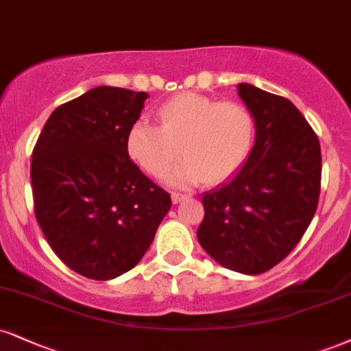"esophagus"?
<instances>
[{
  "mask_svg": "<svg viewBox=\"0 0 351 351\" xmlns=\"http://www.w3.org/2000/svg\"><path fill=\"white\" fill-rule=\"evenodd\" d=\"M186 194H181V193H171V201L173 204H178V202H181L183 199H186Z\"/></svg>",
  "mask_w": 351,
  "mask_h": 351,
  "instance_id": "1",
  "label": "esophagus"
}]
</instances>
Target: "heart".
<instances>
[{
	"instance_id": "b5f03b06",
	"label": "heart",
	"mask_w": 351,
	"mask_h": 351,
	"mask_svg": "<svg viewBox=\"0 0 351 351\" xmlns=\"http://www.w3.org/2000/svg\"><path fill=\"white\" fill-rule=\"evenodd\" d=\"M157 122L135 121L125 135V150L141 170L160 178L181 149L184 160L167 176L175 186L232 178L255 143V119L243 104L219 103L199 93H180L165 101L157 109Z\"/></svg>"
}]
</instances>
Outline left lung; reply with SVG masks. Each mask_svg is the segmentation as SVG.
Returning a JSON list of instances; mask_svg holds the SVG:
<instances>
[{
  "instance_id": "1",
  "label": "left lung",
  "mask_w": 351,
  "mask_h": 351,
  "mask_svg": "<svg viewBox=\"0 0 351 351\" xmlns=\"http://www.w3.org/2000/svg\"><path fill=\"white\" fill-rule=\"evenodd\" d=\"M237 90L255 119V145L234 178L202 196L196 235L223 268L260 274L285 260L309 227L322 157L317 135L289 99L248 83Z\"/></svg>"
}]
</instances>
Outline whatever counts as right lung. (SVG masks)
Returning <instances> with one entry per match:
<instances>
[{
    "label": "right lung",
    "instance_id": "right-lung-1",
    "mask_svg": "<svg viewBox=\"0 0 351 351\" xmlns=\"http://www.w3.org/2000/svg\"><path fill=\"white\" fill-rule=\"evenodd\" d=\"M149 95L98 86L50 114L32 150L34 213L70 269L106 281L132 269L171 197L129 158L125 135Z\"/></svg>",
    "mask_w": 351,
    "mask_h": 351
}]
</instances>
